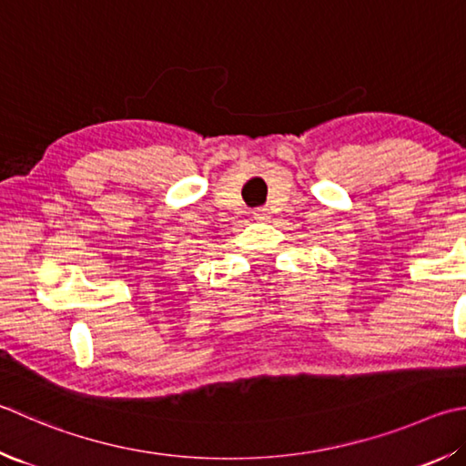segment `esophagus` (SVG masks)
I'll return each mask as SVG.
<instances>
[{"instance_id":"obj_1","label":"esophagus","mask_w":466,"mask_h":466,"mask_svg":"<svg viewBox=\"0 0 466 466\" xmlns=\"http://www.w3.org/2000/svg\"><path fill=\"white\" fill-rule=\"evenodd\" d=\"M252 218L258 219V222H265V219L268 218V211L267 209H255V211H252Z\"/></svg>"}]
</instances>
